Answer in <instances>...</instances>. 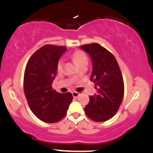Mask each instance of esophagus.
<instances>
[{
    "mask_svg": "<svg viewBox=\"0 0 153 153\" xmlns=\"http://www.w3.org/2000/svg\"><path fill=\"white\" fill-rule=\"evenodd\" d=\"M72 96H73L74 97H78V96L80 95V93L79 92H77V91H72Z\"/></svg>",
    "mask_w": 153,
    "mask_h": 153,
    "instance_id": "34e87169",
    "label": "esophagus"
}]
</instances>
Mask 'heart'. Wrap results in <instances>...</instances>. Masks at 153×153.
<instances>
[{
	"label": "heart",
	"instance_id": "obj_1",
	"mask_svg": "<svg viewBox=\"0 0 153 153\" xmlns=\"http://www.w3.org/2000/svg\"><path fill=\"white\" fill-rule=\"evenodd\" d=\"M72 59H73L74 62H75V64L80 67V66L83 65V64L88 63V58L86 56V54L84 53L82 51H77V52L74 53L72 56ZM64 66V62L62 60H60L58 62L57 64V70L59 72H61L63 69Z\"/></svg>",
	"mask_w": 153,
	"mask_h": 153
}]
</instances>
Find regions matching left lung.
<instances>
[{"mask_svg":"<svg viewBox=\"0 0 153 153\" xmlns=\"http://www.w3.org/2000/svg\"><path fill=\"white\" fill-rule=\"evenodd\" d=\"M92 61L90 80L95 83L97 94L89 96L84 108L88 117L94 122H104L113 117L120 108L124 96V82L114 56L97 43L80 47Z\"/></svg>","mask_w":153,"mask_h":153,"instance_id":"obj_1","label":"left lung"}]
</instances>
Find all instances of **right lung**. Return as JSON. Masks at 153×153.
<instances>
[{"label":"right lung","instance_id":"right-lung-1","mask_svg":"<svg viewBox=\"0 0 153 153\" xmlns=\"http://www.w3.org/2000/svg\"><path fill=\"white\" fill-rule=\"evenodd\" d=\"M66 50L64 46H42L30 56L24 73V93L30 110L48 123L60 121L73 98L70 92L62 94L52 88L58 62Z\"/></svg>","mask_w":153,"mask_h":153}]
</instances>
